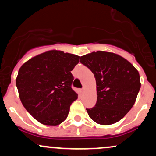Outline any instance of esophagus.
I'll list each match as a JSON object with an SVG mask.
<instances>
[{
    "instance_id": "obj_1",
    "label": "esophagus",
    "mask_w": 156,
    "mask_h": 156,
    "mask_svg": "<svg viewBox=\"0 0 156 156\" xmlns=\"http://www.w3.org/2000/svg\"><path fill=\"white\" fill-rule=\"evenodd\" d=\"M81 92H84V88H83H83L81 89Z\"/></svg>"
}]
</instances>
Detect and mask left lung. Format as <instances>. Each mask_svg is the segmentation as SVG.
I'll list each match as a JSON object with an SVG mask.
<instances>
[{"label":"left lung","mask_w":156,"mask_h":156,"mask_svg":"<svg viewBox=\"0 0 156 156\" xmlns=\"http://www.w3.org/2000/svg\"><path fill=\"white\" fill-rule=\"evenodd\" d=\"M80 62L94 74L97 102L87 109L90 119L101 125L118 122L136 102L141 88L138 70L115 53L98 51L81 56Z\"/></svg>","instance_id":"left-lung-1"}]
</instances>
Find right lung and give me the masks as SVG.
Listing matches in <instances>:
<instances>
[{
  "label": "right lung",
  "mask_w": 156,
  "mask_h": 156,
  "mask_svg": "<svg viewBox=\"0 0 156 156\" xmlns=\"http://www.w3.org/2000/svg\"><path fill=\"white\" fill-rule=\"evenodd\" d=\"M79 56L52 50L38 55L22 65L16 87L23 107L34 119L55 126L67 118L78 94L72 89L71 71Z\"/></svg>",
  "instance_id": "add662e5"
}]
</instances>
